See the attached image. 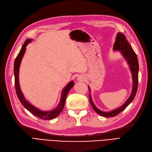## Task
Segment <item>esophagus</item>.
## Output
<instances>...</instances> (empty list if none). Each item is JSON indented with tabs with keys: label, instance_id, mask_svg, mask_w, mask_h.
<instances>
[{
	"label": "esophagus",
	"instance_id": "obj_1",
	"mask_svg": "<svg viewBox=\"0 0 152 152\" xmlns=\"http://www.w3.org/2000/svg\"><path fill=\"white\" fill-rule=\"evenodd\" d=\"M78 79L79 80H80V81H83V80H84V79H83V78H82V77H79V78H78Z\"/></svg>",
	"mask_w": 152,
	"mask_h": 152
}]
</instances>
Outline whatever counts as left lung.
Wrapping results in <instances>:
<instances>
[{"instance_id": "obj_1", "label": "left lung", "mask_w": 152, "mask_h": 152, "mask_svg": "<svg viewBox=\"0 0 152 152\" xmlns=\"http://www.w3.org/2000/svg\"><path fill=\"white\" fill-rule=\"evenodd\" d=\"M113 50L120 51L122 55L124 57V58L127 61L130 68L131 72H132V74L133 88H132V94H131L129 97L121 107H118L116 109L113 110V111L110 112H104V111H101L100 109H99L95 105H94L91 97V95L90 87L88 86V90L90 91L89 101L92 108L94 109V111H95L99 115H101V116L104 117H107V118L114 117L115 116H116V115H118L119 113L123 111V110L133 101L136 96V94H137V92L138 83L139 65H138V60L137 56L136 55L135 52L133 51L132 47L131 46V45L128 42V41L126 40V36H125L123 33H118L117 34L116 41H115L114 46H113Z\"/></svg>"}]
</instances>
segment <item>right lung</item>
Here are the masks:
<instances>
[{
  "label": "right lung",
  "mask_w": 152,
  "mask_h": 152,
  "mask_svg": "<svg viewBox=\"0 0 152 152\" xmlns=\"http://www.w3.org/2000/svg\"><path fill=\"white\" fill-rule=\"evenodd\" d=\"M31 40H32V39H26V41H25L24 45L22 46L21 50H20L19 53L18 55L16 58H15L14 61V77H15V91H16L17 96L18 99H19L20 102H21V104L24 106V107L26 109L28 110L30 113H31L33 115H34V116L41 119L50 120L58 116L62 111V110L64 109V107L65 105L67 94L72 88V87H73V86H74V81L70 82L66 85V86L64 88V89H63L61 95L60 102L58 104V107H56V108H55L53 110H51V111H41V110L35 107L34 106L32 105V104H31L29 102H28L27 101H26L25 97H24V95L21 90H20V88L19 82V71L20 62H21L23 57L26 51V47L28 45V43L31 42Z\"/></svg>",
  "instance_id": "add662e5"
}]
</instances>
